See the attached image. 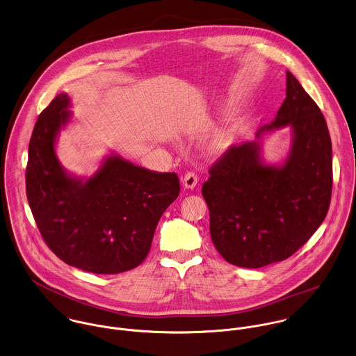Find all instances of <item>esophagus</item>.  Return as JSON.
I'll use <instances>...</instances> for the list:
<instances>
[{
  "label": "esophagus",
  "mask_w": 356,
  "mask_h": 356,
  "mask_svg": "<svg viewBox=\"0 0 356 356\" xmlns=\"http://www.w3.org/2000/svg\"><path fill=\"white\" fill-rule=\"evenodd\" d=\"M197 183H198V177H197V175H195L194 172H187V173L184 175V177H183V186H184V188H187V190H194L195 186H197Z\"/></svg>",
  "instance_id": "1"
}]
</instances>
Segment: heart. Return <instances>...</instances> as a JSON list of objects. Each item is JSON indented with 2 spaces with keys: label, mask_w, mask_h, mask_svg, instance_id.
<instances>
[{
  "label": "heart",
  "mask_w": 356,
  "mask_h": 356,
  "mask_svg": "<svg viewBox=\"0 0 356 356\" xmlns=\"http://www.w3.org/2000/svg\"><path fill=\"white\" fill-rule=\"evenodd\" d=\"M232 136H234L232 129H224V131L220 132V134L217 135V138L214 139L213 143H212V148H213L214 151H221V149H224V148L228 147V144L231 143Z\"/></svg>",
  "instance_id": "obj_1"
}]
</instances>
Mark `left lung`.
I'll return each instance as SVG.
<instances>
[{"instance_id":"obj_1","label":"left lung","mask_w":356,"mask_h":356,"mask_svg":"<svg viewBox=\"0 0 356 356\" xmlns=\"http://www.w3.org/2000/svg\"><path fill=\"white\" fill-rule=\"evenodd\" d=\"M289 126L291 148L267 163L261 136ZM202 195L211 236L225 261L260 268L296 253L325 220L332 197V140L323 114L290 72L275 120L252 142L232 144L211 168Z\"/></svg>"}]
</instances>
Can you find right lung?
<instances>
[{
  "label": "right lung",
  "mask_w": 356,
  "mask_h": 356,
  "mask_svg": "<svg viewBox=\"0 0 356 356\" xmlns=\"http://www.w3.org/2000/svg\"><path fill=\"white\" fill-rule=\"evenodd\" d=\"M70 107V96L60 93L34 125L26 169L30 209L44 241L66 264L93 274L129 271L147 257L161 216L179 197V177L115 152L89 177L69 173L56 143L72 121Z\"/></svg>",
  "instance_id": "add662e5"
}]
</instances>
